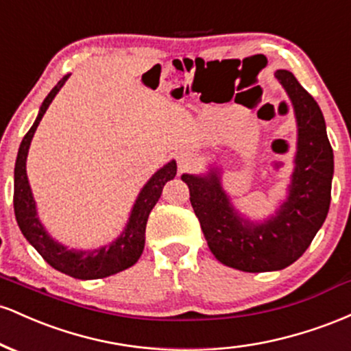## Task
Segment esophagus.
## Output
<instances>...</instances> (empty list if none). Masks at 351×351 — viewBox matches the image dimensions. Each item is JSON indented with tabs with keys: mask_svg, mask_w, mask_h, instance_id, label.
Segmentation results:
<instances>
[{
	"mask_svg": "<svg viewBox=\"0 0 351 351\" xmlns=\"http://www.w3.org/2000/svg\"><path fill=\"white\" fill-rule=\"evenodd\" d=\"M176 163H178L180 171H184V170H189V168L196 163V158L193 153L180 152V153H176Z\"/></svg>",
	"mask_w": 351,
	"mask_h": 351,
	"instance_id": "esophagus-1",
	"label": "esophagus"
}]
</instances>
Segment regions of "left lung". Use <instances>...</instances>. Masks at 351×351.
Here are the masks:
<instances>
[{
	"label": "left lung",
	"mask_w": 351,
	"mask_h": 351,
	"mask_svg": "<svg viewBox=\"0 0 351 351\" xmlns=\"http://www.w3.org/2000/svg\"><path fill=\"white\" fill-rule=\"evenodd\" d=\"M276 77L291 97L297 119L295 168L287 199L276 216L264 223L241 216L216 170L206 176H181L211 252L219 263L244 272L280 271L295 263L324 224L332 198L333 150L320 107L292 72L280 69Z\"/></svg>",
	"instance_id": "1"
}]
</instances>
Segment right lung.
<instances>
[{
  "label": "right lung",
  "instance_id": "right-lung-1",
  "mask_svg": "<svg viewBox=\"0 0 351 351\" xmlns=\"http://www.w3.org/2000/svg\"><path fill=\"white\" fill-rule=\"evenodd\" d=\"M67 79H69V74L64 75L58 82V86L47 94L41 108H39L38 119L19 145L18 158H16L14 165V216L23 236L29 241V244L36 251L41 254L43 259L51 267L67 274L74 279H102V277L114 276L117 272L132 267L140 259L145 247V228H147L148 216H150L156 201L162 196L165 183L175 178L176 162L171 160L170 163L160 168L148 180V183L142 188L138 198L135 201L125 231L112 244L94 249V251H75V249H67L66 245L52 239L39 221L38 213H36V203L26 175V158L36 128L41 122L43 115L46 114L47 107L51 106L52 99L56 97V94L66 84Z\"/></svg>",
  "mask_w": 351,
  "mask_h": 351
}]
</instances>
